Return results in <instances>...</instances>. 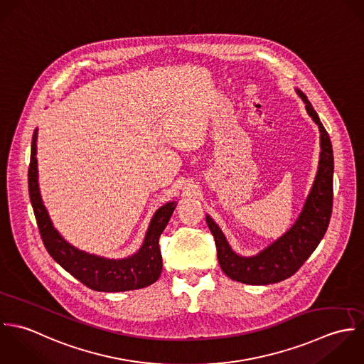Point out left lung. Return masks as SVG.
Listing matches in <instances>:
<instances>
[{"mask_svg":"<svg viewBox=\"0 0 364 364\" xmlns=\"http://www.w3.org/2000/svg\"><path fill=\"white\" fill-rule=\"evenodd\" d=\"M305 109L321 132V154L316 177L296 222L282 237L256 256L236 255L214 219L207 215L208 228L215 239L222 272L232 280L252 286H266L291 277L312 255L322 240L333 204V150L326 129L306 95L296 90Z\"/></svg>","mask_w":364,"mask_h":364,"instance_id":"8db88e82","label":"left lung"}]
</instances>
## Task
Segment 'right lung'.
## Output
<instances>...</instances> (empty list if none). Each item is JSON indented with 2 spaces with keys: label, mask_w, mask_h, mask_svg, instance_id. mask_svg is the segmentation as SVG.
<instances>
[{
  "label": "right lung",
  "mask_w": 364,
  "mask_h": 364,
  "mask_svg": "<svg viewBox=\"0 0 364 364\" xmlns=\"http://www.w3.org/2000/svg\"><path fill=\"white\" fill-rule=\"evenodd\" d=\"M36 139L38 129H35L32 136L28 186L41 237L49 255L74 279L91 290L104 292L138 290L157 282L163 267L159 237L168 223L177 204L174 201L167 203L154 213L147 228L142 247L129 257L115 260L78 250L66 242L55 229L43 205L38 183Z\"/></svg>",
  "instance_id": "right-lung-1"
}]
</instances>
